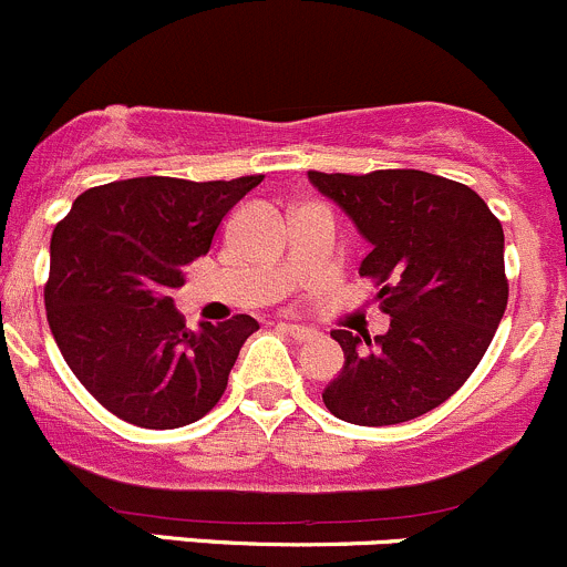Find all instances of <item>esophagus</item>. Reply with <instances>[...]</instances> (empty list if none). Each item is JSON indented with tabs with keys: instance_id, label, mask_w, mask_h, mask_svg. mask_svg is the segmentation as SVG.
<instances>
[{
	"instance_id": "1",
	"label": "esophagus",
	"mask_w": 567,
	"mask_h": 567,
	"mask_svg": "<svg viewBox=\"0 0 567 567\" xmlns=\"http://www.w3.org/2000/svg\"><path fill=\"white\" fill-rule=\"evenodd\" d=\"M281 327L286 332H289L291 338H297V341H311V338L319 336L313 327H306V324H281Z\"/></svg>"
}]
</instances>
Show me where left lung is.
<instances>
[{"mask_svg": "<svg viewBox=\"0 0 567 567\" xmlns=\"http://www.w3.org/2000/svg\"><path fill=\"white\" fill-rule=\"evenodd\" d=\"M371 245L360 276L379 286L384 336L332 330L343 369L322 401L354 425H395L451 399L486 354L507 306L505 235L466 185L417 168L308 172Z\"/></svg>", "mask_w": 567, "mask_h": 567, "instance_id": "1", "label": "left lung"}]
</instances>
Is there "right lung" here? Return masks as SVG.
<instances>
[{"label":"right lung","mask_w":567,"mask_h":567,"mask_svg":"<svg viewBox=\"0 0 567 567\" xmlns=\"http://www.w3.org/2000/svg\"><path fill=\"white\" fill-rule=\"evenodd\" d=\"M261 183L136 177L84 190L51 235L45 317L79 382L120 420L179 429L224 395L248 313L185 327L172 291L224 215Z\"/></svg>","instance_id":"obj_1"}]
</instances>
